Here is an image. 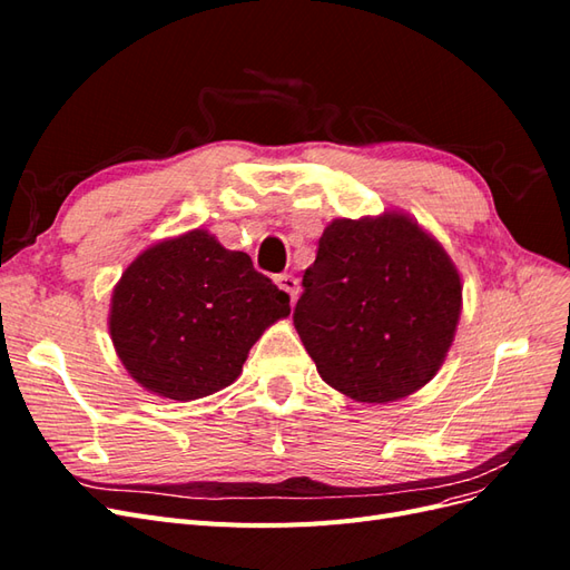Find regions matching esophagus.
Wrapping results in <instances>:
<instances>
[{"mask_svg": "<svg viewBox=\"0 0 570 570\" xmlns=\"http://www.w3.org/2000/svg\"><path fill=\"white\" fill-rule=\"evenodd\" d=\"M275 283H278V287H281L283 292H287L289 299H297V292H299V281L295 278V275H289V273H281V275H275Z\"/></svg>", "mask_w": 570, "mask_h": 570, "instance_id": "34e87169", "label": "esophagus"}]
</instances>
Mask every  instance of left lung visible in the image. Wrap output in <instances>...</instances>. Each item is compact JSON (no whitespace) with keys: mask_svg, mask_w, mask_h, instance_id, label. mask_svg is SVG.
I'll list each match as a JSON object with an SVG mask.
<instances>
[{"mask_svg":"<svg viewBox=\"0 0 570 570\" xmlns=\"http://www.w3.org/2000/svg\"><path fill=\"white\" fill-rule=\"evenodd\" d=\"M295 327L318 375L385 404L440 371L461 316V278L433 235L402 212L335 218L304 271Z\"/></svg>","mask_w":570,"mask_h":570,"instance_id":"1","label":"left lung"}]
</instances>
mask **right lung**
I'll return each mask as SVG.
<instances>
[{"label":"right lung","mask_w":570,"mask_h":570,"mask_svg":"<svg viewBox=\"0 0 570 570\" xmlns=\"http://www.w3.org/2000/svg\"><path fill=\"white\" fill-rule=\"evenodd\" d=\"M289 316V295L249 254L189 230L145 249L111 295L109 333L145 390L189 402L237 381L252 344Z\"/></svg>","instance_id":"right-lung-1"}]
</instances>
